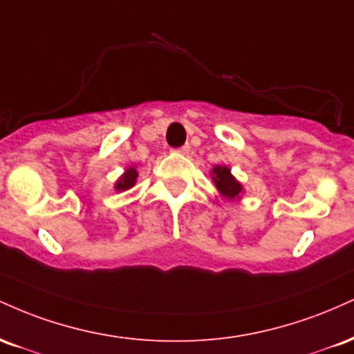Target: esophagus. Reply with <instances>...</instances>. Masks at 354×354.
Segmentation results:
<instances>
[{"mask_svg": "<svg viewBox=\"0 0 354 354\" xmlns=\"http://www.w3.org/2000/svg\"><path fill=\"white\" fill-rule=\"evenodd\" d=\"M189 151H191L189 145H185V146H181V148L174 149V153H178V154H189Z\"/></svg>", "mask_w": 354, "mask_h": 354, "instance_id": "1", "label": "esophagus"}]
</instances>
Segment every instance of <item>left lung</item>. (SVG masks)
<instances>
[{"mask_svg":"<svg viewBox=\"0 0 354 354\" xmlns=\"http://www.w3.org/2000/svg\"><path fill=\"white\" fill-rule=\"evenodd\" d=\"M213 181L216 185V188L221 191V194H225L230 200L238 198L239 191H241V185L231 176L228 166H216V168H213Z\"/></svg>","mask_w":354,"mask_h":354,"instance_id":"1","label":"left lung"}]
</instances>
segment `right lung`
<instances>
[{
	"label": "right lung",
	"instance_id": "obj_1",
	"mask_svg": "<svg viewBox=\"0 0 354 354\" xmlns=\"http://www.w3.org/2000/svg\"><path fill=\"white\" fill-rule=\"evenodd\" d=\"M136 176H138V173H136V169L135 168H129L128 171H126L123 176L120 178V181L116 183V189L118 191H124V189H129L131 188L133 185H135V181H136Z\"/></svg>",
	"mask_w": 354,
	"mask_h": 354
}]
</instances>
